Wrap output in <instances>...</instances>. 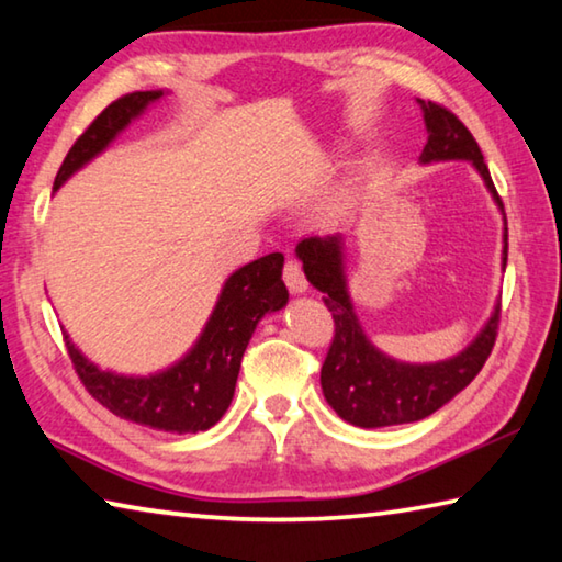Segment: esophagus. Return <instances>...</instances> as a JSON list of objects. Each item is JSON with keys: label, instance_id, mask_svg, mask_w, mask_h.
Instances as JSON below:
<instances>
[{"label": "esophagus", "instance_id": "1", "mask_svg": "<svg viewBox=\"0 0 562 562\" xmlns=\"http://www.w3.org/2000/svg\"><path fill=\"white\" fill-rule=\"evenodd\" d=\"M282 278H284V282H288V288H290L292 294L307 292V278H304L302 265H300L297 260H288V262H284Z\"/></svg>", "mask_w": 562, "mask_h": 562}]
</instances>
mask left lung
Segmentation results:
<instances>
[{
    "label": "left lung",
    "mask_w": 562,
    "mask_h": 562,
    "mask_svg": "<svg viewBox=\"0 0 562 562\" xmlns=\"http://www.w3.org/2000/svg\"><path fill=\"white\" fill-rule=\"evenodd\" d=\"M418 106L424 111L426 133H429L418 160L422 164L471 160L503 213L496 186H493L488 166L483 164V154L471 131L439 103L418 99ZM341 250H345V240L339 233L304 237L294 250L302 260V270L310 284L325 294L322 300L335 317V339H331L319 374L327 404L345 422L361 426V429L412 424L431 416L436 408L449 404L461 389L469 386L481 367L486 364L491 349L496 345L501 302L475 339L459 355L431 361V364H408V361H398L379 351L361 329L347 292L345 252ZM506 260L508 227L503 225V268H506Z\"/></svg>",
    "instance_id": "8db88e82"
}]
</instances>
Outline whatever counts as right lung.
Returning a JSON list of instances; mask_svg holds the SVG:
<instances>
[{
  "mask_svg": "<svg viewBox=\"0 0 562 562\" xmlns=\"http://www.w3.org/2000/svg\"><path fill=\"white\" fill-rule=\"evenodd\" d=\"M164 97V89L133 91L103 109L66 154L54 190L103 154L133 119ZM282 265L284 255L270 252L235 270L225 280L201 337L164 372L148 376L109 372L83 357L69 335H64L76 374L101 406L126 422L168 434L207 431L233 402L240 361L258 322L268 312L282 310L290 300L282 282Z\"/></svg>",
  "mask_w": 562,
  "mask_h": 562,
  "instance_id": "obj_1",
  "label": "right lung"
}]
</instances>
